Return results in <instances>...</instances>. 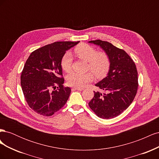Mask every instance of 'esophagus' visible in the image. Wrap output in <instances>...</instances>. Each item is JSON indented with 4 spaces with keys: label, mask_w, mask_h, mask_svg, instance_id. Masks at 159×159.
I'll return each instance as SVG.
<instances>
[{
    "label": "esophagus",
    "mask_w": 159,
    "mask_h": 159,
    "mask_svg": "<svg viewBox=\"0 0 159 159\" xmlns=\"http://www.w3.org/2000/svg\"><path fill=\"white\" fill-rule=\"evenodd\" d=\"M74 89L79 90V91H82V90H84V89L82 88H77V87H75V88H74Z\"/></svg>",
    "instance_id": "1"
}]
</instances>
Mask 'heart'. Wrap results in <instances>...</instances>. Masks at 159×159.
Returning <instances> with one entry per match:
<instances>
[{
    "label": "heart",
    "instance_id": "b5f03b06",
    "mask_svg": "<svg viewBox=\"0 0 159 159\" xmlns=\"http://www.w3.org/2000/svg\"><path fill=\"white\" fill-rule=\"evenodd\" d=\"M75 53L80 59L88 62V68L92 71L95 76L100 78L107 73L110 67V60L105 52H98L93 47L86 44H81L75 48ZM71 54L67 52L62 57L61 68L66 72H70L72 63ZM93 79V75L90 71L85 73H73L67 78L68 83L71 86L82 88Z\"/></svg>",
    "mask_w": 159,
    "mask_h": 159
}]
</instances>
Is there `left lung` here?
Segmentation results:
<instances>
[{"label": "left lung", "instance_id": "8db88e82", "mask_svg": "<svg viewBox=\"0 0 159 159\" xmlns=\"http://www.w3.org/2000/svg\"><path fill=\"white\" fill-rule=\"evenodd\" d=\"M88 42L99 46L110 60L106 77L95 84L106 93L94 91L89 107L100 118L112 119L127 109L135 97L138 88L136 66L123 50L108 42L96 40Z\"/></svg>", "mask_w": 159, "mask_h": 159}]
</instances>
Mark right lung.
<instances>
[{"label":"right lung","instance_id":"1","mask_svg":"<svg viewBox=\"0 0 159 159\" xmlns=\"http://www.w3.org/2000/svg\"><path fill=\"white\" fill-rule=\"evenodd\" d=\"M79 42H56L28 57L20 76L21 87L29 107L38 114L51 116L68 101L71 89L63 86L61 62L66 52Z\"/></svg>","mask_w":159,"mask_h":159}]
</instances>
